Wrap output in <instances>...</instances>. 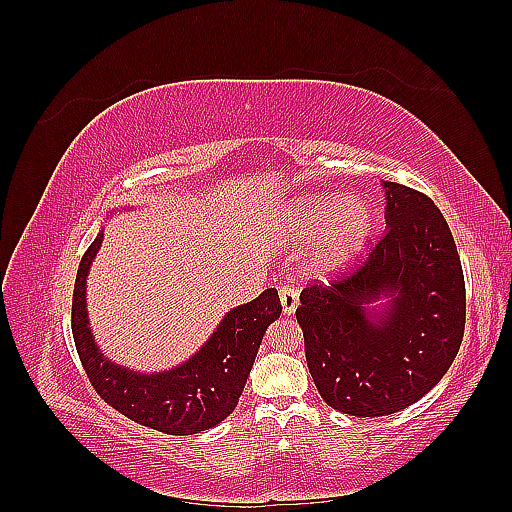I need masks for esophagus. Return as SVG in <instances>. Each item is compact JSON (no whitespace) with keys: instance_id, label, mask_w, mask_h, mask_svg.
I'll list each match as a JSON object with an SVG mask.
<instances>
[{"instance_id":"1","label":"esophagus","mask_w":512,"mask_h":512,"mask_svg":"<svg viewBox=\"0 0 512 512\" xmlns=\"http://www.w3.org/2000/svg\"><path fill=\"white\" fill-rule=\"evenodd\" d=\"M280 301H282V309L286 316H292L297 312V305H299V288H294L290 284L280 288Z\"/></svg>"}]
</instances>
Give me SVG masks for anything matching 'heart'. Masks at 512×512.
<instances>
[{
  "label": "heart",
  "mask_w": 512,
  "mask_h": 512,
  "mask_svg": "<svg viewBox=\"0 0 512 512\" xmlns=\"http://www.w3.org/2000/svg\"><path fill=\"white\" fill-rule=\"evenodd\" d=\"M371 220V209L361 198L312 196L290 211V222L303 237L322 239L314 260L318 271H331L359 252Z\"/></svg>",
  "instance_id": "obj_1"
}]
</instances>
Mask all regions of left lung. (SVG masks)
Segmentation results:
<instances>
[{"mask_svg":"<svg viewBox=\"0 0 512 512\" xmlns=\"http://www.w3.org/2000/svg\"><path fill=\"white\" fill-rule=\"evenodd\" d=\"M386 230L356 269L303 288L305 359L327 404L386 416L427 395L455 361L466 282L453 232L423 192L384 181ZM389 296L382 315L368 303Z\"/></svg>","mask_w":512,"mask_h":512,"instance_id":"obj_1","label":"left lung"}]
</instances>
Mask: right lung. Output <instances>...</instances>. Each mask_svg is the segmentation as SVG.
<instances>
[{
    "instance_id": "add662e5",
    "label": "right lung",
    "mask_w": 512,
    "mask_h": 512,
    "mask_svg": "<svg viewBox=\"0 0 512 512\" xmlns=\"http://www.w3.org/2000/svg\"><path fill=\"white\" fill-rule=\"evenodd\" d=\"M102 232L87 247L72 294V335L85 374L96 393L134 423L170 436H190L222 423L237 408L267 327L280 318L275 288L224 316L192 359L162 374H136L115 365L98 350L87 320L85 286Z\"/></svg>"
}]
</instances>
